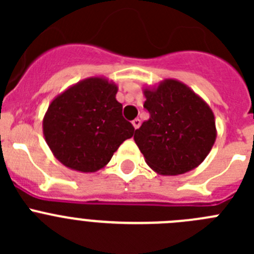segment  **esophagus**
Listing matches in <instances>:
<instances>
[{"instance_id":"esophagus-1","label":"esophagus","mask_w":254,"mask_h":254,"mask_svg":"<svg viewBox=\"0 0 254 254\" xmlns=\"http://www.w3.org/2000/svg\"><path fill=\"white\" fill-rule=\"evenodd\" d=\"M132 126H133V127H134V129H137L138 127H140V126H141V121L138 120V118H136V120L132 121Z\"/></svg>"}]
</instances>
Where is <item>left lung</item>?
Segmentation results:
<instances>
[{
  "mask_svg": "<svg viewBox=\"0 0 254 254\" xmlns=\"http://www.w3.org/2000/svg\"><path fill=\"white\" fill-rule=\"evenodd\" d=\"M150 118L133 140L146 164L161 176H179L202 163L216 140L210 105L176 78L143 87Z\"/></svg>",
  "mask_w": 254,
  "mask_h": 254,
  "instance_id": "obj_1",
  "label": "left lung"
}]
</instances>
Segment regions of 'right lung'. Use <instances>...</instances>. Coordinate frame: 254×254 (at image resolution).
Instances as JSON below:
<instances>
[{
    "mask_svg": "<svg viewBox=\"0 0 254 254\" xmlns=\"http://www.w3.org/2000/svg\"><path fill=\"white\" fill-rule=\"evenodd\" d=\"M117 91L116 82L93 76L52 100L43 118V134L52 154L64 167L98 172L121 143L133 136V126L122 117Z\"/></svg>",
    "mask_w": 254,
    "mask_h": 254,
    "instance_id": "right-lung-1",
    "label": "right lung"
}]
</instances>
